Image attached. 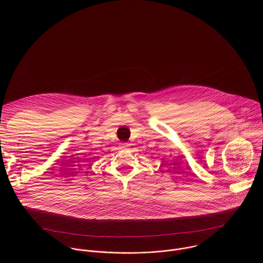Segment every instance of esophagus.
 <instances>
[{
    "label": "esophagus",
    "instance_id": "34e87169",
    "mask_svg": "<svg viewBox=\"0 0 263 263\" xmlns=\"http://www.w3.org/2000/svg\"><path fill=\"white\" fill-rule=\"evenodd\" d=\"M129 145H130L129 143H122V144H121V147L126 148V147H129Z\"/></svg>",
    "mask_w": 263,
    "mask_h": 263
}]
</instances>
